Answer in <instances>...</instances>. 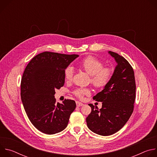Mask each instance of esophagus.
Wrapping results in <instances>:
<instances>
[{
	"label": "esophagus",
	"mask_w": 157,
	"mask_h": 157,
	"mask_svg": "<svg viewBox=\"0 0 157 157\" xmlns=\"http://www.w3.org/2000/svg\"><path fill=\"white\" fill-rule=\"evenodd\" d=\"M76 104L77 107H80V106H82V105H84L82 102H79V101H76Z\"/></svg>",
	"instance_id": "esophagus-1"
}]
</instances>
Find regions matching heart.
I'll return each instance as SVG.
<instances>
[{"instance_id": "b5f03b06", "label": "heart", "mask_w": 157, "mask_h": 157, "mask_svg": "<svg viewBox=\"0 0 157 157\" xmlns=\"http://www.w3.org/2000/svg\"><path fill=\"white\" fill-rule=\"evenodd\" d=\"M80 68L91 76V82L93 86L98 89L105 87L110 82L113 75V71L109 67H104V63L100 59L89 56L84 58L79 63ZM74 70L69 66L64 70L66 80H71L73 78ZM74 94L82 98L85 95L90 94V90L87 88H78L73 91Z\"/></svg>"}]
</instances>
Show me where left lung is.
Listing matches in <instances>:
<instances>
[{"mask_svg": "<svg viewBox=\"0 0 157 157\" xmlns=\"http://www.w3.org/2000/svg\"><path fill=\"white\" fill-rule=\"evenodd\" d=\"M117 65L109 84L93 97L102 102L98 109L92 104L91 113L86 118L88 128L100 136L113 135L121 130L131 116L136 99V81L132 66L123 56L109 52Z\"/></svg>", "mask_w": 157, "mask_h": 157, "instance_id": "8db88e82", "label": "left lung"}]
</instances>
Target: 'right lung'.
Segmentation results:
<instances>
[{
    "label": "right lung",
    "mask_w": 157,
    "mask_h": 157,
    "mask_svg": "<svg viewBox=\"0 0 157 157\" xmlns=\"http://www.w3.org/2000/svg\"><path fill=\"white\" fill-rule=\"evenodd\" d=\"M79 55L41 53L29 63L21 80V99L32 124L41 132L55 134L68 125L76 108L73 100L56 103L55 89L64 84V70Z\"/></svg>",
    "instance_id": "obj_1"
}]
</instances>
